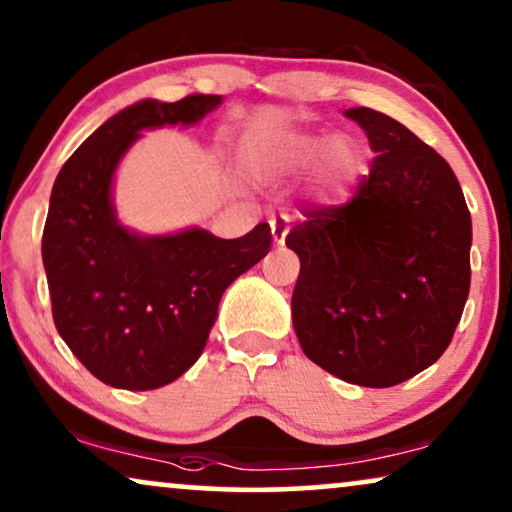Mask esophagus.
I'll return each mask as SVG.
<instances>
[{
    "label": "esophagus",
    "mask_w": 512,
    "mask_h": 512,
    "mask_svg": "<svg viewBox=\"0 0 512 512\" xmlns=\"http://www.w3.org/2000/svg\"><path fill=\"white\" fill-rule=\"evenodd\" d=\"M289 216H275V219L270 221V230H272V242L277 244H284V240H286V235H289Z\"/></svg>",
    "instance_id": "esophagus-1"
}]
</instances>
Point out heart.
Wrapping results in <instances>:
<instances>
[{
    "mask_svg": "<svg viewBox=\"0 0 512 512\" xmlns=\"http://www.w3.org/2000/svg\"><path fill=\"white\" fill-rule=\"evenodd\" d=\"M352 146L342 137H296L277 149L258 153L254 165L263 172H303L326 163L331 177L345 174L342 170L352 163Z\"/></svg>",
    "mask_w": 512,
    "mask_h": 512,
    "instance_id": "obj_1",
    "label": "heart"
}]
</instances>
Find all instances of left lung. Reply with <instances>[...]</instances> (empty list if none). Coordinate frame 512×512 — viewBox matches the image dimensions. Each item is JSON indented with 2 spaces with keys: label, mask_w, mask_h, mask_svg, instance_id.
Listing matches in <instances>:
<instances>
[{
  "label": "left lung",
  "mask_w": 512,
  "mask_h": 512,
  "mask_svg": "<svg viewBox=\"0 0 512 512\" xmlns=\"http://www.w3.org/2000/svg\"><path fill=\"white\" fill-rule=\"evenodd\" d=\"M377 158L347 205L307 212L286 235L300 258L293 328L340 380L384 389L452 342L471 289V212L452 167L387 114L345 111Z\"/></svg>",
  "instance_id": "1"
}]
</instances>
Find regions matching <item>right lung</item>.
<instances>
[{
	"label": "right lung",
	"mask_w": 512,
	"mask_h": 512,
	"mask_svg": "<svg viewBox=\"0 0 512 512\" xmlns=\"http://www.w3.org/2000/svg\"><path fill=\"white\" fill-rule=\"evenodd\" d=\"M223 102L142 100L102 123L53 184L41 256L60 338L116 389L165 387L198 361L223 291L270 251L268 223L237 240L202 228L132 233L116 219L114 172L142 130L193 125Z\"/></svg>",
	"instance_id": "obj_1"
}]
</instances>
